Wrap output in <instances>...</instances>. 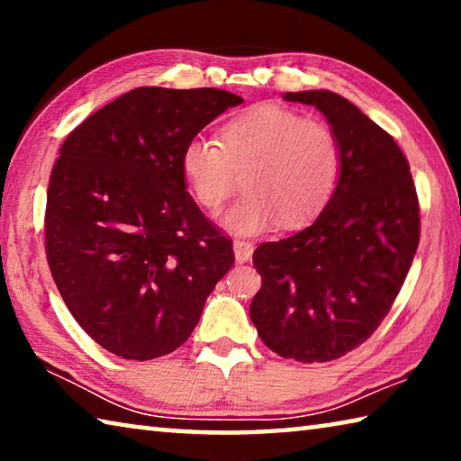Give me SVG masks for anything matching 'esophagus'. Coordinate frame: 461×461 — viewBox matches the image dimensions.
Here are the masks:
<instances>
[{"label": "esophagus", "instance_id": "obj_1", "mask_svg": "<svg viewBox=\"0 0 461 461\" xmlns=\"http://www.w3.org/2000/svg\"><path fill=\"white\" fill-rule=\"evenodd\" d=\"M252 252H254V244L252 241H246V240H233V254H236V260L241 262H248L252 258Z\"/></svg>", "mask_w": 461, "mask_h": 461}]
</instances>
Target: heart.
I'll return each mask as SVG.
<instances>
[{
    "label": "heart",
    "mask_w": 461,
    "mask_h": 461,
    "mask_svg": "<svg viewBox=\"0 0 461 461\" xmlns=\"http://www.w3.org/2000/svg\"><path fill=\"white\" fill-rule=\"evenodd\" d=\"M181 173L194 201L220 212L241 185L246 193L223 217L236 233L275 221L299 225L323 209L341 175V146L330 123L288 107H248L220 128V140L193 138L181 150Z\"/></svg>",
    "instance_id": "heart-1"
}]
</instances>
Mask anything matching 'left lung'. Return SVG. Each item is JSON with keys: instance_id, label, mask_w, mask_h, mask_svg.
I'll list each match as a JSON object with an SVG mask.
<instances>
[{"instance_id": "left-lung-1", "label": "left lung", "mask_w": 461, "mask_h": 461, "mask_svg": "<svg viewBox=\"0 0 461 461\" xmlns=\"http://www.w3.org/2000/svg\"><path fill=\"white\" fill-rule=\"evenodd\" d=\"M315 105L341 146L338 186L317 220L254 252L249 305L260 339L296 362H331L370 338L419 246V201L393 136L333 91L285 93Z\"/></svg>"}]
</instances>
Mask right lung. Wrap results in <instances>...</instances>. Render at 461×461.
Listing matches in <instances>:
<instances>
[{
  "instance_id": "right-lung-1",
  "label": "right lung",
  "mask_w": 461,
  "mask_h": 461,
  "mask_svg": "<svg viewBox=\"0 0 461 461\" xmlns=\"http://www.w3.org/2000/svg\"><path fill=\"white\" fill-rule=\"evenodd\" d=\"M241 97L138 87L60 146L46 194V258L85 331L126 360L175 352L233 264L231 240L186 193L181 150Z\"/></svg>"
}]
</instances>
